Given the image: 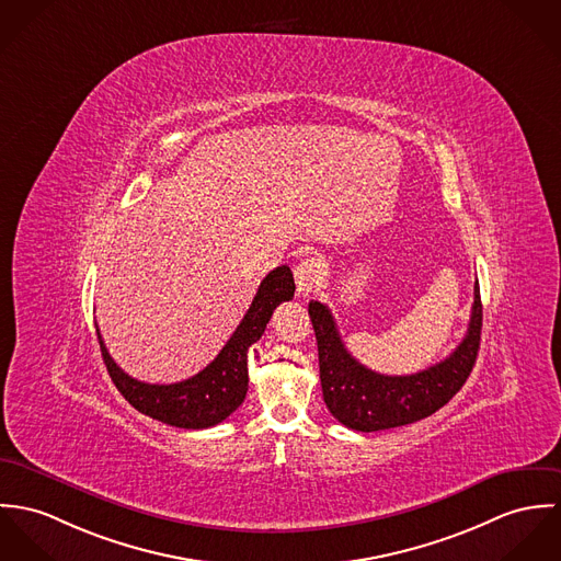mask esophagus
Instances as JSON below:
<instances>
[{"mask_svg":"<svg viewBox=\"0 0 561 561\" xmlns=\"http://www.w3.org/2000/svg\"><path fill=\"white\" fill-rule=\"evenodd\" d=\"M324 279V262L318 255H308L295 266V282H297V293L301 297H308L313 293L320 282Z\"/></svg>","mask_w":561,"mask_h":561,"instance_id":"1","label":"esophagus"}]
</instances>
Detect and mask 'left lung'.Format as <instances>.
<instances>
[{"mask_svg":"<svg viewBox=\"0 0 561 561\" xmlns=\"http://www.w3.org/2000/svg\"><path fill=\"white\" fill-rule=\"evenodd\" d=\"M308 311L318 342L324 404L337 422L359 433L398 428L433 415L460 391L476 366L482 333L478 282L469 329L456 351L428 370L407 376H387L362 366L346 351L331 310L311 301Z\"/></svg>","mask_w":561,"mask_h":561,"instance_id":"8db88e82","label":"left lung"}]
</instances>
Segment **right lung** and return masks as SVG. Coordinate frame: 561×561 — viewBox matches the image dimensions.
Wrapping results in <instances>:
<instances>
[{"mask_svg":"<svg viewBox=\"0 0 561 561\" xmlns=\"http://www.w3.org/2000/svg\"><path fill=\"white\" fill-rule=\"evenodd\" d=\"M295 297V277L290 266L273 268L260 284L250 310L221 353L202 370L187 380L172 385H150L141 382L112 359L96 327L103 362L118 391L125 396L130 407L139 413L159 420L168 426L202 431L217 426L230 413H234L248 393V351L257 342L271 320L273 310L282 301Z\"/></svg>","mask_w":561,"mask_h":561,"instance_id":"obj_1","label":"right lung"}]
</instances>
